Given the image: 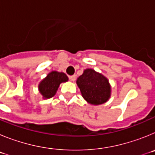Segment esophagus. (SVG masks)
<instances>
[{
    "instance_id": "34e87169",
    "label": "esophagus",
    "mask_w": 155,
    "mask_h": 155,
    "mask_svg": "<svg viewBox=\"0 0 155 155\" xmlns=\"http://www.w3.org/2000/svg\"><path fill=\"white\" fill-rule=\"evenodd\" d=\"M69 78L71 79L72 81H74L76 80V75H71V76L69 77Z\"/></svg>"
}]
</instances>
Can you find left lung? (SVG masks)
<instances>
[{
	"label": "left lung",
	"mask_w": 155,
	"mask_h": 155,
	"mask_svg": "<svg viewBox=\"0 0 155 155\" xmlns=\"http://www.w3.org/2000/svg\"><path fill=\"white\" fill-rule=\"evenodd\" d=\"M82 96L92 105H100L110 97V86L106 78L92 69H86L77 80Z\"/></svg>",
	"instance_id": "obj_1"
}]
</instances>
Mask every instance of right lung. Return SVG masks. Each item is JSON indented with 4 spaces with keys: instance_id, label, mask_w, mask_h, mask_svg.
Here are the masks:
<instances>
[{
    "instance_id": "add662e5",
    "label": "right lung",
    "mask_w": 155,
    "mask_h": 155,
    "mask_svg": "<svg viewBox=\"0 0 155 155\" xmlns=\"http://www.w3.org/2000/svg\"><path fill=\"white\" fill-rule=\"evenodd\" d=\"M68 81V76L64 73H60L57 71H52L46 76L39 85V91L45 98H50L56 94L59 85L62 82Z\"/></svg>"
}]
</instances>
